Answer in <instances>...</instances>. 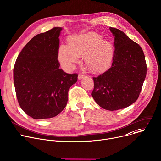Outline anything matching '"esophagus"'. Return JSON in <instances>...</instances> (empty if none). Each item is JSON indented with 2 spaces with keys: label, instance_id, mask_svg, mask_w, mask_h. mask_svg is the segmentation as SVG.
Segmentation results:
<instances>
[{
  "label": "esophagus",
  "instance_id": "34e87169",
  "mask_svg": "<svg viewBox=\"0 0 161 161\" xmlns=\"http://www.w3.org/2000/svg\"><path fill=\"white\" fill-rule=\"evenodd\" d=\"M84 77H85V75L83 74H80L78 75V79H79V80H81V79L83 78Z\"/></svg>",
  "mask_w": 161,
  "mask_h": 161
}]
</instances>
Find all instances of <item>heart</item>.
<instances>
[{"label":"heart","instance_id":"heart-1","mask_svg":"<svg viewBox=\"0 0 161 161\" xmlns=\"http://www.w3.org/2000/svg\"><path fill=\"white\" fill-rule=\"evenodd\" d=\"M88 67L94 71L106 69L111 65L114 47L111 42L103 40L99 34L90 33L80 35L70 40L69 46L63 45L59 51V59L67 67L78 61V56L85 55Z\"/></svg>","mask_w":161,"mask_h":161}]
</instances>
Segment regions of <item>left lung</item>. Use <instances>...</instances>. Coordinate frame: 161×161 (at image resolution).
I'll use <instances>...</instances> for the list:
<instances>
[{"label": "left lung", "mask_w": 161, "mask_h": 161, "mask_svg": "<svg viewBox=\"0 0 161 161\" xmlns=\"http://www.w3.org/2000/svg\"><path fill=\"white\" fill-rule=\"evenodd\" d=\"M109 29L114 36L113 63L108 70L93 77L91 95L101 108L116 111L136 101L146 76L147 65L140 45L121 30Z\"/></svg>", "instance_id": "obj_1"}]
</instances>
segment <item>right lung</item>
Segmentation results:
<instances>
[{
    "label": "right lung",
    "instance_id": "obj_1",
    "mask_svg": "<svg viewBox=\"0 0 161 161\" xmlns=\"http://www.w3.org/2000/svg\"><path fill=\"white\" fill-rule=\"evenodd\" d=\"M60 27L36 35L19 54L14 81L19 104L34 119H50L65 108L70 87L78 74L59 69L58 59Z\"/></svg>",
    "mask_w": 161,
    "mask_h": 161
}]
</instances>
